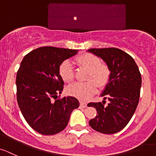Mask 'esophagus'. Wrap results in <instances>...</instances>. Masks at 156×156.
I'll return each mask as SVG.
<instances>
[{
  "label": "esophagus",
  "mask_w": 156,
  "mask_h": 156,
  "mask_svg": "<svg viewBox=\"0 0 156 156\" xmlns=\"http://www.w3.org/2000/svg\"><path fill=\"white\" fill-rule=\"evenodd\" d=\"M80 105H81V107L85 108V107H87V103L84 102V101H80Z\"/></svg>",
  "instance_id": "obj_1"
}]
</instances>
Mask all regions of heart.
<instances>
[{
    "instance_id": "b5f03b06",
    "label": "heart",
    "mask_w": 156,
    "mask_h": 156,
    "mask_svg": "<svg viewBox=\"0 0 156 156\" xmlns=\"http://www.w3.org/2000/svg\"><path fill=\"white\" fill-rule=\"evenodd\" d=\"M79 68L88 69L86 82H77L68 88V93L80 100H88L95 93L97 87L103 88L108 82L111 71L106 64L101 63L98 56L91 53H83L75 58ZM59 75L65 82L71 83L75 79V71L68 61L59 66Z\"/></svg>"
}]
</instances>
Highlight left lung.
I'll return each instance as SVG.
<instances>
[{
    "label": "left lung",
    "instance_id": "1",
    "mask_svg": "<svg viewBox=\"0 0 156 156\" xmlns=\"http://www.w3.org/2000/svg\"><path fill=\"white\" fill-rule=\"evenodd\" d=\"M88 51L102 58L111 71L108 83L101 94L104 101L88 104L98 114L89 121V125L101 133L115 134L127 126L136 110L142 85L141 73L133 58L120 49L91 48ZM106 99L109 102L105 106Z\"/></svg>",
    "mask_w": 156,
    "mask_h": 156
}]
</instances>
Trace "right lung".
Instances as JSON below:
<instances>
[{
  "mask_svg": "<svg viewBox=\"0 0 156 156\" xmlns=\"http://www.w3.org/2000/svg\"><path fill=\"white\" fill-rule=\"evenodd\" d=\"M78 50L41 47L24 56L16 77L17 100L27 124L38 133L52 135L65 129L74 109L79 106L75 97L55 101L64 88L59 66Z\"/></svg>",
  "mask_w": 156,
  "mask_h": 156,
  "instance_id": "1",
  "label": "right lung"
}]
</instances>
